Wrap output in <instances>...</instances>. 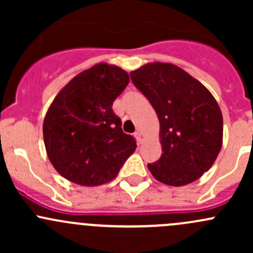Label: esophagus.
<instances>
[{
  "instance_id": "34e87169",
  "label": "esophagus",
  "mask_w": 253,
  "mask_h": 253,
  "mask_svg": "<svg viewBox=\"0 0 253 253\" xmlns=\"http://www.w3.org/2000/svg\"><path fill=\"white\" fill-rule=\"evenodd\" d=\"M134 136H136V138H137V141H138L139 143H142L143 142V133H142V131H136V133H134Z\"/></svg>"
}]
</instances>
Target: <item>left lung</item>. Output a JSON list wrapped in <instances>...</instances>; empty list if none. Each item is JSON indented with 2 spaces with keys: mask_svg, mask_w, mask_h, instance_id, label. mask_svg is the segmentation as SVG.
Segmentation results:
<instances>
[{
  "mask_svg": "<svg viewBox=\"0 0 253 253\" xmlns=\"http://www.w3.org/2000/svg\"><path fill=\"white\" fill-rule=\"evenodd\" d=\"M129 76L160 122L163 154L148 164L149 171L170 186L200 178L215 162L223 143V116L215 99L171 63H148Z\"/></svg>",
  "mask_w": 253,
  "mask_h": 253,
  "instance_id": "8db88e82",
  "label": "left lung"
}]
</instances>
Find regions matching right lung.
<instances>
[{"instance_id":"obj_1","label":"right lung","mask_w":253,"mask_h":253,"mask_svg":"<svg viewBox=\"0 0 253 253\" xmlns=\"http://www.w3.org/2000/svg\"><path fill=\"white\" fill-rule=\"evenodd\" d=\"M128 82L126 71L99 63L58 93L42 126L48 159L58 174L83 186L103 185L116 177L137 147L112 110Z\"/></svg>"}]
</instances>
